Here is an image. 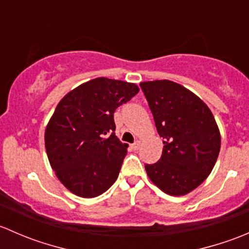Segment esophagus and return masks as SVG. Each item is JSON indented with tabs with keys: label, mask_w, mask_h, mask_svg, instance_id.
<instances>
[{
	"label": "esophagus",
	"mask_w": 249,
	"mask_h": 249,
	"mask_svg": "<svg viewBox=\"0 0 249 249\" xmlns=\"http://www.w3.org/2000/svg\"><path fill=\"white\" fill-rule=\"evenodd\" d=\"M140 147H141V141H136V142L132 144V149L134 150H139Z\"/></svg>",
	"instance_id": "1"
}]
</instances>
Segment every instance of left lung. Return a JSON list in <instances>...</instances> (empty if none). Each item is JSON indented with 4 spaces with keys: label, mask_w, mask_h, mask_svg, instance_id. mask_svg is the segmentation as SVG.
I'll list each match as a JSON object with an SVG mask.
<instances>
[{
    "label": "left lung",
    "mask_w": 249,
    "mask_h": 249,
    "mask_svg": "<svg viewBox=\"0 0 249 249\" xmlns=\"http://www.w3.org/2000/svg\"><path fill=\"white\" fill-rule=\"evenodd\" d=\"M140 85L164 139L161 158L145 165V171L165 194L182 196L212 172L220 150L219 127L207 105L183 85L167 79Z\"/></svg>",
    "instance_id": "left-lung-1"
}]
</instances>
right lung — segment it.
<instances>
[{"mask_svg": "<svg viewBox=\"0 0 249 249\" xmlns=\"http://www.w3.org/2000/svg\"><path fill=\"white\" fill-rule=\"evenodd\" d=\"M140 91L134 83L99 77L67 92L48 122L50 166L80 197L104 194L119 176L127 144L115 136L114 110Z\"/></svg>", "mask_w": 249, "mask_h": 249, "instance_id": "add662e5", "label": "right lung"}]
</instances>
